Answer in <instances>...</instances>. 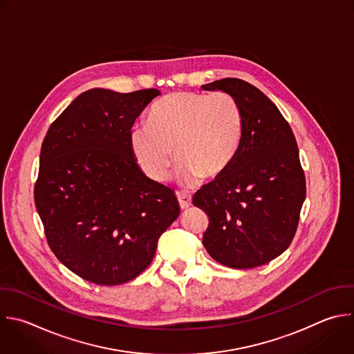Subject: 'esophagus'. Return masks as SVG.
<instances>
[{
  "label": "esophagus",
  "instance_id": "esophagus-1",
  "mask_svg": "<svg viewBox=\"0 0 354 354\" xmlns=\"http://www.w3.org/2000/svg\"><path fill=\"white\" fill-rule=\"evenodd\" d=\"M178 201L182 209H187L192 205V197L189 194H178Z\"/></svg>",
  "mask_w": 354,
  "mask_h": 354
}]
</instances>
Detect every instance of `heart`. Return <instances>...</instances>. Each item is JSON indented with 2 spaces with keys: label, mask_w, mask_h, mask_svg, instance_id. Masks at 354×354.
Wrapping results in <instances>:
<instances>
[{
  "label": "heart",
  "mask_w": 354,
  "mask_h": 354,
  "mask_svg": "<svg viewBox=\"0 0 354 354\" xmlns=\"http://www.w3.org/2000/svg\"><path fill=\"white\" fill-rule=\"evenodd\" d=\"M241 135V109L230 94L179 91L153 105L149 124L132 128L129 146L150 179L165 182L176 156L179 182L194 186L201 178H215L227 168Z\"/></svg>",
  "instance_id": "b5f03b06"
}]
</instances>
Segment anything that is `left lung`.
<instances>
[{
  "label": "left lung",
  "instance_id": "left-lung-1",
  "mask_svg": "<svg viewBox=\"0 0 354 354\" xmlns=\"http://www.w3.org/2000/svg\"><path fill=\"white\" fill-rule=\"evenodd\" d=\"M201 88L230 94L242 115L230 164L193 196L209 218L203 245L225 267L264 266L292 243L306 198L295 135L277 105L242 79L225 77Z\"/></svg>",
  "mask_w": 354,
  "mask_h": 354
}]
</instances>
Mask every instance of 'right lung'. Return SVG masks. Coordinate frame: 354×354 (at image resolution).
<instances>
[{
    "mask_svg": "<svg viewBox=\"0 0 354 354\" xmlns=\"http://www.w3.org/2000/svg\"><path fill=\"white\" fill-rule=\"evenodd\" d=\"M160 94L87 90L41 145L35 203L48 246L91 283L121 285L142 274L179 215L174 190L147 178L129 146L136 118Z\"/></svg>",
    "mask_w": 354,
    "mask_h": 354,
    "instance_id": "obj_1",
    "label": "right lung"
}]
</instances>
